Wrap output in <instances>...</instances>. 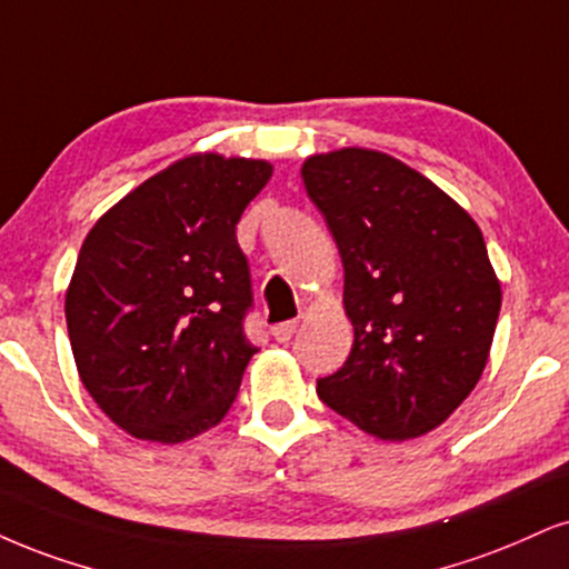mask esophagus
<instances>
[{"instance_id": "esophagus-1", "label": "esophagus", "mask_w": 569, "mask_h": 569, "mask_svg": "<svg viewBox=\"0 0 569 569\" xmlns=\"http://www.w3.org/2000/svg\"><path fill=\"white\" fill-rule=\"evenodd\" d=\"M296 332H298V321H282V325H277L271 329L273 340L277 342H290Z\"/></svg>"}]
</instances>
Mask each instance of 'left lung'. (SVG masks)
I'll use <instances>...</instances> for the list:
<instances>
[{
  "label": "left lung",
  "mask_w": 569,
  "mask_h": 569,
  "mask_svg": "<svg viewBox=\"0 0 569 569\" xmlns=\"http://www.w3.org/2000/svg\"><path fill=\"white\" fill-rule=\"evenodd\" d=\"M308 198L338 242L353 325L319 398L380 440L446 422L488 363L501 284L478 223L401 160L363 147L311 156Z\"/></svg>",
  "instance_id": "left-lung-1"
}]
</instances>
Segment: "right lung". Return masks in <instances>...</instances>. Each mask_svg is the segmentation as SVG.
Returning <instances> with one entry per match:
<instances>
[{"label":"right lung","instance_id":"1","mask_svg":"<svg viewBox=\"0 0 569 569\" xmlns=\"http://www.w3.org/2000/svg\"><path fill=\"white\" fill-rule=\"evenodd\" d=\"M266 160L198 152L131 189L81 244L66 292L83 388L150 443H184L227 417L256 346L242 210L271 179Z\"/></svg>","mask_w":569,"mask_h":569}]
</instances>
